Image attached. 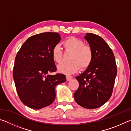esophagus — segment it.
Segmentation results:
<instances>
[{
    "instance_id": "esophagus-1",
    "label": "esophagus",
    "mask_w": 131,
    "mask_h": 131,
    "mask_svg": "<svg viewBox=\"0 0 131 131\" xmlns=\"http://www.w3.org/2000/svg\"><path fill=\"white\" fill-rule=\"evenodd\" d=\"M72 78H73V77L72 76H70V75H69V74L66 75V80H67L68 81L70 80L71 79H72Z\"/></svg>"
}]
</instances>
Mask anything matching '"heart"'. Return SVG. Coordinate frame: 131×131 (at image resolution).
Wrapping results in <instances>:
<instances>
[{
	"instance_id": "1",
	"label": "heart",
	"mask_w": 131,
	"mask_h": 131,
	"mask_svg": "<svg viewBox=\"0 0 131 131\" xmlns=\"http://www.w3.org/2000/svg\"><path fill=\"white\" fill-rule=\"evenodd\" d=\"M66 51L72 52L69 61L70 62L62 63L58 66L59 72L72 74L76 72L80 68L85 69L91 65L94 58V52L90 46L84 44L82 40L75 37H69L62 42ZM53 61L60 63L62 61L63 51L59 45H55L51 50Z\"/></svg>"
}]
</instances>
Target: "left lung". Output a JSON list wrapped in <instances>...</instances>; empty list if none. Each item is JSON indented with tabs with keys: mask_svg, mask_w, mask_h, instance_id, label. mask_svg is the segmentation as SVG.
<instances>
[{
	"mask_svg": "<svg viewBox=\"0 0 131 131\" xmlns=\"http://www.w3.org/2000/svg\"><path fill=\"white\" fill-rule=\"evenodd\" d=\"M85 38L92 48L94 58L85 72L76 77L79 86L74 97L80 106L94 109L104 105L112 96L117 65L113 52L101 37L90 33Z\"/></svg>",
	"mask_w": 131,
	"mask_h": 131,
	"instance_id": "obj_1",
	"label": "left lung"
}]
</instances>
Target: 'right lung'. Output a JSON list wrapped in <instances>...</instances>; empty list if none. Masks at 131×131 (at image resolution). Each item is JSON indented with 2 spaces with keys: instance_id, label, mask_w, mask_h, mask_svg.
Returning <instances> with one entry per match:
<instances>
[{
  "instance_id": "add662e5",
  "label": "right lung",
  "mask_w": 131,
  "mask_h": 131,
  "mask_svg": "<svg viewBox=\"0 0 131 131\" xmlns=\"http://www.w3.org/2000/svg\"><path fill=\"white\" fill-rule=\"evenodd\" d=\"M55 32H44L30 37L17 52L13 78L18 96L24 105L40 109L55 98V86L64 83L65 75L50 73L57 71L51 56L54 46L61 40Z\"/></svg>"
}]
</instances>
